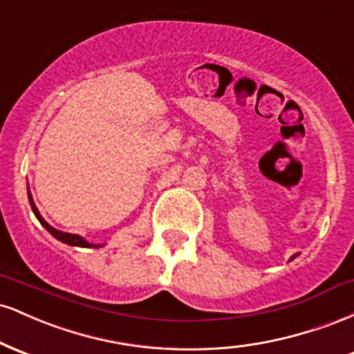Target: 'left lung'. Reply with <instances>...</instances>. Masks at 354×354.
<instances>
[{
	"mask_svg": "<svg viewBox=\"0 0 354 354\" xmlns=\"http://www.w3.org/2000/svg\"><path fill=\"white\" fill-rule=\"evenodd\" d=\"M296 256H298V254H293V256H291V258H290V261H291V259H295V258H296Z\"/></svg>",
	"mask_w": 354,
	"mask_h": 354,
	"instance_id": "obj_1",
	"label": "left lung"
}]
</instances>
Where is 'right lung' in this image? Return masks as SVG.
Returning <instances> with one entry per match:
<instances>
[{
    "label": "right lung",
    "mask_w": 354,
    "mask_h": 354,
    "mask_svg": "<svg viewBox=\"0 0 354 354\" xmlns=\"http://www.w3.org/2000/svg\"><path fill=\"white\" fill-rule=\"evenodd\" d=\"M28 200H30V205H31V209H33L35 216L38 218V221L41 223L43 228H46V231L50 234H53L58 241L64 243V245H70V246H80V248H101L104 245H96V243H89L84 239L83 236H80V234H71V233H64V231H59L56 228H53V226L50 225V223H46V219H44L41 214H39L38 208H36L35 201H33V196H31V191L30 188H28Z\"/></svg>",
    "instance_id": "obj_1"
}]
</instances>
